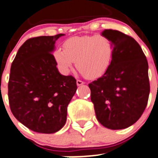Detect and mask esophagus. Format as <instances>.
<instances>
[{"mask_svg":"<svg viewBox=\"0 0 158 158\" xmlns=\"http://www.w3.org/2000/svg\"><path fill=\"white\" fill-rule=\"evenodd\" d=\"M85 84V82L82 81L81 80H77V85H78V86H80V85H82Z\"/></svg>","mask_w":158,"mask_h":158,"instance_id":"1","label":"esophagus"}]
</instances>
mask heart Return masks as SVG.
<instances>
[{
  "label": "heart",
  "mask_w": 158,
  "mask_h": 158,
  "mask_svg": "<svg viewBox=\"0 0 158 158\" xmlns=\"http://www.w3.org/2000/svg\"><path fill=\"white\" fill-rule=\"evenodd\" d=\"M63 49H56L53 56L64 74L69 73L75 62L81 73L93 78L103 73L109 67L114 46L110 39L99 34L67 39L63 42Z\"/></svg>",
  "instance_id": "obj_1"
}]
</instances>
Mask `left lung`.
Listing matches in <instances>:
<instances>
[{
  "label": "left lung",
  "mask_w": 158,
  "mask_h": 158,
  "mask_svg": "<svg viewBox=\"0 0 158 158\" xmlns=\"http://www.w3.org/2000/svg\"><path fill=\"white\" fill-rule=\"evenodd\" d=\"M113 57L105 73L91 82V100L97 120L106 128L124 129L135 124L147 107L150 94L148 63L136 40L118 30H105Z\"/></svg>",
  "instance_id": "8db88e82"
}]
</instances>
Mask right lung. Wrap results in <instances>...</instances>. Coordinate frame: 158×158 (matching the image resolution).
Segmentation results:
<instances>
[{
	"mask_svg": "<svg viewBox=\"0 0 158 158\" xmlns=\"http://www.w3.org/2000/svg\"><path fill=\"white\" fill-rule=\"evenodd\" d=\"M64 34L30 38L13 60L8 100L14 117L29 129L51 134L64 126L67 106L77 91L73 76H63L52 54Z\"/></svg>",
	"mask_w": 158,
	"mask_h": 158,
	"instance_id": "right-lung-1",
	"label": "right lung"
}]
</instances>
